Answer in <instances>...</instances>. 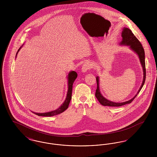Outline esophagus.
Masks as SVG:
<instances>
[{"instance_id": "1", "label": "esophagus", "mask_w": 157, "mask_h": 157, "mask_svg": "<svg viewBox=\"0 0 157 157\" xmlns=\"http://www.w3.org/2000/svg\"><path fill=\"white\" fill-rule=\"evenodd\" d=\"M90 67H91V66H90V65L88 62L85 63L83 65V66H82V72H84V73H85V72H86L87 71H88V69H90Z\"/></svg>"}]
</instances>
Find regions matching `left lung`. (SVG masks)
I'll return each mask as SVG.
<instances>
[{
    "label": "left lung",
    "mask_w": 157,
    "mask_h": 157,
    "mask_svg": "<svg viewBox=\"0 0 157 157\" xmlns=\"http://www.w3.org/2000/svg\"><path fill=\"white\" fill-rule=\"evenodd\" d=\"M121 36L122 40L120 42V45L121 46H128L130 49H131L135 53L139 59L142 67L143 71V80H142L141 85L135 95L134 97L131 98V99L123 102H112L108 99H107L102 95L101 93L100 89H99V78L98 76L96 77L97 82V89L96 90L95 92V97L97 98L98 101L101 105L103 106H121L124 105L130 104L136 97L138 95V94L140 92V90L142 89V86L144 85L145 77H146V69H145V52L144 49L142 47V45L141 44L140 42L138 40V39L134 35L132 32V31L128 29V28L124 27L122 29L121 33Z\"/></svg>",
    "instance_id": "1"
}]
</instances>
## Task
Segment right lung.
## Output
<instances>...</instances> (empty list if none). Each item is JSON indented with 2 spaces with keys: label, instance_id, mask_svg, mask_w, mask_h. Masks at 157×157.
<instances>
[{
  "label": "right lung",
  "instance_id": "1",
  "mask_svg": "<svg viewBox=\"0 0 157 157\" xmlns=\"http://www.w3.org/2000/svg\"><path fill=\"white\" fill-rule=\"evenodd\" d=\"M22 46L19 49L17 52L16 53V57L17 55V53L19 52V51H20V49H21V48L22 47ZM78 76L77 73L72 71L71 72H69L68 75H67V97L65 98V100L64 101L63 103L58 108H57L55 110H53L50 112H44V113H36V112H33L35 114L37 115L38 116H42V117H52L55 116L56 115H58L59 113H61L62 112L65 111L67 108L69 104L70 103L71 99L72 98V86H73V83L75 81V79H76Z\"/></svg>",
  "mask_w": 157,
  "mask_h": 157
}]
</instances>
